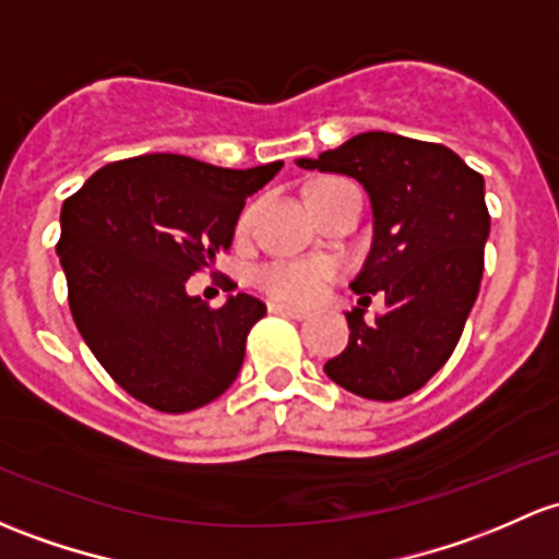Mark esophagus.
I'll return each instance as SVG.
<instances>
[{
  "instance_id": "34e87169",
  "label": "esophagus",
  "mask_w": 559,
  "mask_h": 559,
  "mask_svg": "<svg viewBox=\"0 0 559 559\" xmlns=\"http://www.w3.org/2000/svg\"><path fill=\"white\" fill-rule=\"evenodd\" d=\"M270 310H273V313H281V316H289V319H295V321H302L310 316V310L297 308V305H284V302H273L270 305Z\"/></svg>"
}]
</instances>
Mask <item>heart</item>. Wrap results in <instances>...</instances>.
<instances>
[{"instance_id": "obj_1", "label": "heart", "mask_w": 559, "mask_h": 559, "mask_svg": "<svg viewBox=\"0 0 559 559\" xmlns=\"http://www.w3.org/2000/svg\"><path fill=\"white\" fill-rule=\"evenodd\" d=\"M321 185H329V181H321ZM249 216L251 211L240 216V227L249 225ZM329 278H332V267L326 262H273L257 275L264 292L281 299H292V302H313V299H319L324 295Z\"/></svg>"}]
</instances>
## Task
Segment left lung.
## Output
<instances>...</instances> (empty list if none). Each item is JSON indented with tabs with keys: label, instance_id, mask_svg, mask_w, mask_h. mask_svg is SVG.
Segmentation results:
<instances>
[{
	"label": "left lung",
	"instance_id": "left-lung-1",
	"mask_svg": "<svg viewBox=\"0 0 559 559\" xmlns=\"http://www.w3.org/2000/svg\"><path fill=\"white\" fill-rule=\"evenodd\" d=\"M297 166L350 176L372 205V249L350 284L361 299L345 313L348 348L324 372L374 402L409 396L444 367L479 295L490 235L485 179L448 146L385 131ZM378 290L386 313L367 322L362 308Z\"/></svg>",
	"mask_w": 559,
	"mask_h": 559
}]
</instances>
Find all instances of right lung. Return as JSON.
Returning <instances> with one entry per match:
<instances>
[{"instance_id": "1", "label": "right lung", "mask_w": 559, "mask_h": 559, "mask_svg": "<svg viewBox=\"0 0 559 559\" xmlns=\"http://www.w3.org/2000/svg\"><path fill=\"white\" fill-rule=\"evenodd\" d=\"M284 163L219 168L139 155L98 168L61 209L56 254L82 340L115 383L160 413H190L238 378L257 297L211 310L187 278L233 246L246 198Z\"/></svg>"}]
</instances>
